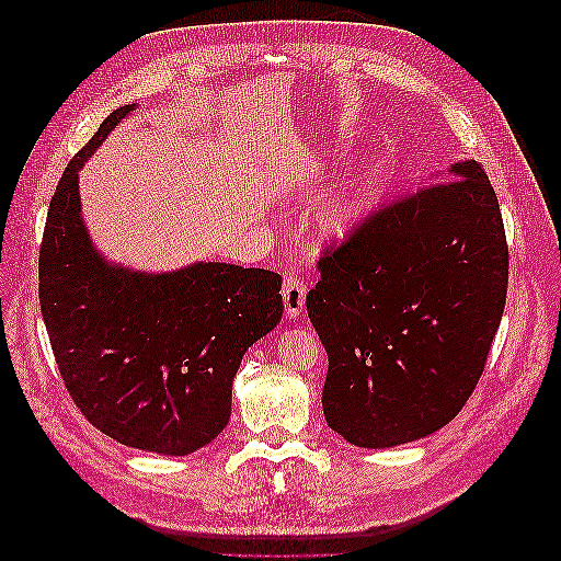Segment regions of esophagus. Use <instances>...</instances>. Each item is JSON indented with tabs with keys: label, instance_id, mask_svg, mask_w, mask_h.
I'll return each mask as SVG.
<instances>
[{
	"label": "esophagus",
	"instance_id": "esophagus-1",
	"mask_svg": "<svg viewBox=\"0 0 561 561\" xmlns=\"http://www.w3.org/2000/svg\"><path fill=\"white\" fill-rule=\"evenodd\" d=\"M280 295H283V304H285V313L290 318L301 316L304 304H307V285H304L297 276H285Z\"/></svg>",
	"mask_w": 561,
	"mask_h": 561
}]
</instances>
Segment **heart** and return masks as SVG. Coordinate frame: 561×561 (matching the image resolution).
<instances>
[{"label":"heart","mask_w":561,"mask_h":561,"mask_svg":"<svg viewBox=\"0 0 561 561\" xmlns=\"http://www.w3.org/2000/svg\"><path fill=\"white\" fill-rule=\"evenodd\" d=\"M360 219V208L355 201H336L334 206L325 213L320 222L322 233H325L328 241H336L344 239L346 233H351V229L358 225Z\"/></svg>","instance_id":"heart-1"}]
</instances>
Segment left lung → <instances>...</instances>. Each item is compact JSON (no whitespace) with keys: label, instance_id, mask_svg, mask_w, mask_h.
Masks as SVG:
<instances>
[{"label":"left lung","instance_id":"obj_1","mask_svg":"<svg viewBox=\"0 0 561 561\" xmlns=\"http://www.w3.org/2000/svg\"><path fill=\"white\" fill-rule=\"evenodd\" d=\"M421 186L322 252L307 295L330 358L322 412L355 447H396L447 426L501 325L507 245L484 168L456 161Z\"/></svg>","mask_w":561,"mask_h":561}]
</instances>
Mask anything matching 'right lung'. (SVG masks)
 Instances as JSON below:
<instances>
[{
    "label": "right lung",
    "instance_id": "right-lung-1",
    "mask_svg": "<svg viewBox=\"0 0 561 561\" xmlns=\"http://www.w3.org/2000/svg\"><path fill=\"white\" fill-rule=\"evenodd\" d=\"M135 107L114 110L65 168L39 250V304L81 414L126 447L186 456L229 423L245 351L280 322L283 280L222 262L147 274L103 257L81 215L79 171Z\"/></svg>",
    "mask_w": 561,
    "mask_h": 561
}]
</instances>
